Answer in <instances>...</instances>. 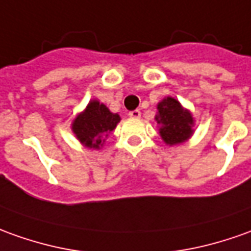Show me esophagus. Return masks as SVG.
I'll return each instance as SVG.
<instances>
[{"instance_id": "34e87169", "label": "esophagus", "mask_w": 251, "mask_h": 251, "mask_svg": "<svg viewBox=\"0 0 251 251\" xmlns=\"http://www.w3.org/2000/svg\"><path fill=\"white\" fill-rule=\"evenodd\" d=\"M129 117H134V119H138V117H141V110L139 109H135V110H131L128 112Z\"/></svg>"}]
</instances>
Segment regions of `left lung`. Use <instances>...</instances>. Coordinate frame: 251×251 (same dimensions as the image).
I'll return each instance as SVG.
<instances>
[{"instance_id": "obj_1", "label": "left lung", "mask_w": 251, "mask_h": 251, "mask_svg": "<svg viewBox=\"0 0 251 251\" xmlns=\"http://www.w3.org/2000/svg\"><path fill=\"white\" fill-rule=\"evenodd\" d=\"M154 119L158 124V134L168 146L187 142L194 134V116L175 97H164L157 103Z\"/></svg>"}]
</instances>
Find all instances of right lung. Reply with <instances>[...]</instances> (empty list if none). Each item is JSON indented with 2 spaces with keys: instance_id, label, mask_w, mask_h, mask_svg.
<instances>
[{
  "instance_id": "1",
  "label": "right lung",
  "mask_w": 251,
  "mask_h": 251,
  "mask_svg": "<svg viewBox=\"0 0 251 251\" xmlns=\"http://www.w3.org/2000/svg\"><path fill=\"white\" fill-rule=\"evenodd\" d=\"M122 117L110 112L105 103L90 100L84 110L79 112L71 123V129L83 148L101 150L109 134L116 128Z\"/></svg>"
}]
</instances>
